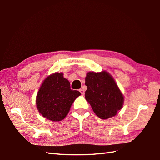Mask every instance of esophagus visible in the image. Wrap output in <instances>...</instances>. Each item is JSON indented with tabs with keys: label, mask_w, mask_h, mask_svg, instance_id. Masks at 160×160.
Wrapping results in <instances>:
<instances>
[{
	"label": "esophagus",
	"mask_w": 160,
	"mask_h": 160,
	"mask_svg": "<svg viewBox=\"0 0 160 160\" xmlns=\"http://www.w3.org/2000/svg\"><path fill=\"white\" fill-rule=\"evenodd\" d=\"M79 91H80V92L81 93V94H82V95L84 94V91L83 89H80Z\"/></svg>",
	"instance_id": "1"
}]
</instances>
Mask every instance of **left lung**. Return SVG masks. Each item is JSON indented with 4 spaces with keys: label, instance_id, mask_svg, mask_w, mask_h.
Returning <instances> with one entry per match:
<instances>
[{
    "label": "left lung",
    "instance_id": "left-lung-1",
    "mask_svg": "<svg viewBox=\"0 0 160 160\" xmlns=\"http://www.w3.org/2000/svg\"><path fill=\"white\" fill-rule=\"evenodd\" d=\"M85 85V98L98 117L106 120L115 116L122 108L123 95L107 71L87 73Z\"/></svg>",
    "mask_w": 160,
    "mask_h": 160
}]
</instances>
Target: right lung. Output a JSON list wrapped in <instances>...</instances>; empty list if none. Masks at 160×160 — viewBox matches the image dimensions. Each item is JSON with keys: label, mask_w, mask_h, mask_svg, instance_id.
Returning <instances> with one entry per match:
<instances>
[{"label": "right lung", "mask_w": 160, "mask_h": 160, "mask_svg": "<svg viewBox=\"0 0 160 160\" xmlns=\"http://www.w3.org/2000/svg\"><path fill=\"white\" fill-rule=\"evenodd\" d=\"M81 93L70 89L69 80L62 73H54L45 78L36 96L39 113L49 120H62L69 113L74 100Z\"/></svg>", "instance_id": "add662e5"}]
</instances>
